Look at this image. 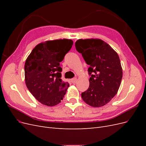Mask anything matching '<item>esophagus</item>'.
Masks as SVG:
<instances>
[{"instance_id": "esophagus-1", "label": "esophagus", "mask_w": 146, "mask_h": 146, "mask_svg": "<svg viewBox=\"0 0 146 146\" xmlns=\"http://www.w3.org/2000/svg\"><path fill=\"white\" fill-rule=\"evenodd\" d=\"M77 78H73L71 79V82L72 83H76L77 82Z\"/></svg>"}]
</instances>
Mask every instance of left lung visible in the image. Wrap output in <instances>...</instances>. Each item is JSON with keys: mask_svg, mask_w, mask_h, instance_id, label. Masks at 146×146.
<instances>
[{"mask_svg": "<svg viewBox=\"0 0 146 146\" xmlns=\"http://www.w3.org/2000/svg\"><path fill=\"white\" fill-rule=\"evenodd\" d=\"M75 46L90 66V86L82 92V98L91 107H102L117 94L121 85L122 69L119 57L111 46L99 39H78Z\"/></svg>", "mask_w": 146, "mask_h": 146, "instance_id": "8db88e82", "label": "left lung"}]
</instances>
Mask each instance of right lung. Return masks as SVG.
I'll return each mask as SVG.
<instances>
[{
  "label": "right lung",
  "mask_w": 146,
  "mask_h": 146,
  "mask_svg": "<svg viewBox=\"0 0 146 146\" xmlns=\"http://www.w3.org/2000/svg\"><path fill=\"white\" fill-rule=\"evenodd\" d=\"M72 45L71 39L47 41L35 46L26 60V86L42 104L49 107L56 105L66 94L69 85L61 79L60 62Z\"/></svg>",
  "instance_id": "1"
}]
</instances>
